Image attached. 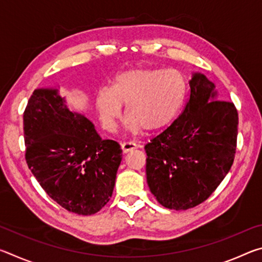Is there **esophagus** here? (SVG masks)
<instances>
[{
    "mask_svg": "<svg viewBox=\"0 0 262 262\" xmlns=\"http://www.w3.org/2000/svg\"><path fill=\"white\" fill-rule=\"evenodd\" d=\"M137 148H139V145L134 143V142H123V143H121V149H122L123 154L129 152V151H132V150L137 149Z\"/></svg>",
    "mask_w": 262,
    "mask_h": 262,
    "instance_id": "1",
    "label": "esophagus"
}]
</instances>
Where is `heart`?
Masks as SVG:
<instances>
[{
	"mask_svg": "<svg viewBox=\"0 0 262 262\" xmlns=\"http://www.w3.org/2000/svg\"><path fill=\"white\" fill-rule=\"evenodd\" d=\"M187 83L178 69H130L119 74L96 96V108L106 129H114L126 106V129L159 130L177 117L184 104Z\"/></svg>",
	"mask_w": 262,
	"mask_h": 262,
	"instance_id": "obj_1",
	"label": "heart"
}]
</instances>
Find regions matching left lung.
Listing matches in <instances>:
<instances>
[{
  "mask_svg": "<svg viewBox=\"0 0 262 262\" xmlns=\"http://www.w3.org/2000/svg\"><path fill=\"white\" fill-rule=\"evenodd\" d=\"M184 112L145 144L147 183L162 206L186 210L207 200L225 178L236 154L238 113L217 100L215 84L192 73Z\"/></svg>",
  "mask_w": 262,
  "mask_h": 262,
  "instance_id": "left-lung-1",
  "label": "left lung"
}]
</instances>
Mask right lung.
Returning a JSON list of instances; mask_svg holds the SVG:
<instances>
[{
  "label": "right lung",
  "instance_id": "add662e5",
  "mask_svg": "<svg viewBox=\"0 0 262 262\" xmlns=\"http://www.w3.org/2000/svg\"><path fill=\"white\" fill-rule=\"evenodd\" d=\"M67 103L59 88L33 91L23 115L26 163L61 207L92 215L112 196L122 150L101 140L94 123Z\"/></svg>",
  "mask_w": 262,
  "mask_h": 262
}]
</instances>
